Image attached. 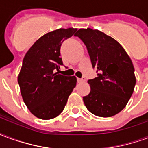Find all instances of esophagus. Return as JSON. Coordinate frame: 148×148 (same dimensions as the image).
<instances>
[{
  "instance_id": "esophagus-1",
  "label": "esophagus",
  "mask_w": 148,
  "mask_h": 148,
  "mask_svg": "<svg viewBox=\"0 0 148 148\" xmlns=\"http://www.w3.org/2000/svg\"><path fill=\"white\" fill-rule=\"evenodd\" d=\"M86 81V78L85 77H82V78H77V82H83Z\"/></svg>"
}]
</instances>
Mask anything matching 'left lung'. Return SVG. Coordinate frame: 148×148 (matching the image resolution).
<instances>
[{
  "mask_svg": "<svg viewBox=\"0 0 148 148\" xmlns=\"http://www.w3.org/2000/svg\"><path fill=\"white\" fill-rule=\"evenodd\" d=\"M75 36L86 46L97 77L90 79V93L83 97L87 109L97 116L110 117L124 109L132 95L136 76L132 62L119 42L102 32L79 29Z\"/></svg>",
  "mask_w": 148,
  "mask_h": 148,
  "instance_id": "8db88e82",
  "label": "left lung"
}]
</instances>
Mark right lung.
Wrapping results in <instances>:
<instances>
[{
  "label": "right lung",
  "instance_id": "right-lung-1",
  "mask_svg": "<svg viewBox=\"0 0 148 148\" xmlns=\"http://www.w3.org/2000/svg\"><path fill=\"white\" fill-rule=\"evenodd\" d=\"M77 28H59L40 37L27 51L18 75L25 105L36 117L50 120L63 111L76 86L75 76L58 74L60 47L65 39L75 36ZM57 72H56V71Z\"/></svg>",
  "mask_w": 148,
  "mask_h": 148
}]
</instances>
